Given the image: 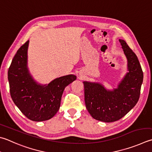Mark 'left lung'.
<instances>
[{
  "label": "left lung",
  "mask_w": 152,
  "mask_h": 152,
  "mask_svg": "<svg viewBox=\"0 0 152 152\" xmlns=\"http://www.w3.org/2000/svg\"><path fill=\"white\" fill-rule=\"evenodd\" d=\"M119 41L127 59L128 72L117 88L110 90L101 83L83 81L86 108L93 118L104 122L118 121L135 107L144 77L136 54L124 40Z\"/></svg>",
  "instance_id": "8db88e82"
}]
</instances>
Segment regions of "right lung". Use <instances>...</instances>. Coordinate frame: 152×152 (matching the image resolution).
Returning <instances> with one entry per match:
<instances>
[{
    "label": "right lung",
    "instance_id": "1",
    "mask_svg": "<svg viewBox=\"0 0 152 152\" xmlns=\"http://www.w3.org/2000/svg\"><path fill=\"white\" fill-rule=\"evenodd\" d=\"M29 40L22 45L8 69L10 93L14 104L28 119L35 122L50 120L58 113L65 88L77 79L65 75L42 85L31 75L28 67Z\"/></svg>",
    "mask_w": 152,
    "mask_h": 152
}]
</instances>
